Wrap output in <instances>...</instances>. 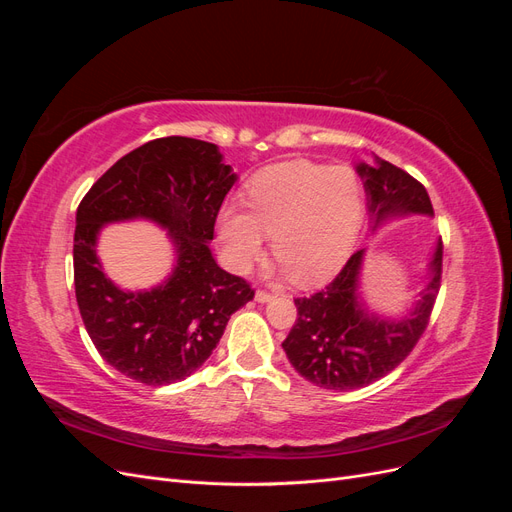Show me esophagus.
<instances>
[{
    "mask_svg": "<svg viewBox=\"0 0 512 512\" xmlns=\"http://www.w3.org/2000/svg\"><path fill=\"white\" fill-rule=\"evenodd\" d=\"M273 299V294L269 290H256V301L258 303H267Z\"/></svg>",
    "mask_w": 512,
    "mask_h": 512,
    "instance_id": "34e87169",
    "label": "esophagus"
}]
</instances>
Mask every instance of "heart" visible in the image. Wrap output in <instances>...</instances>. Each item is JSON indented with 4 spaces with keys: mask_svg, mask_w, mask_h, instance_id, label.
Segmentation results:
<instances>
[{
    "mask_svg": "<svg viewBox=\"0 0 512 512\" xmlns=\"http://www.w3.org/2000/svg\"><path fill=\"white\" fill-rule=\"evenodd\" d=\"M241 205L220 215L222 254L235 271L271 252L297 284L329 280L350 258L365 218L363 181L346 166L286 162L247 181Z\"/></svg>",
    "mask_w": 512,
    "mask_h": 512,
    "instance_id": "heart-1",
    "label": "heart"
}]
</instances>
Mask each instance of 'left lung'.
Listing matches in <instances>:
<instances>
[{
  "label": "left lung",
  "instance_id": "8db88e82",
  "mask_svg": "<svg viewBox=\"0 0 512 512\" xmlns=\"http://www.w3.org/2000/svg\"><path fill=\"white\" fill-rule=\"evenodd\" d=\"M378 166H359L365 177L369 213L380 222L393 213H433L421 181L376 158ZM442 241L431 260V280L414 316L386 322L367 316L356 301L363 250L354 252L331 284L309 297H297L294 320L282 348L292 367L322 389L352 391L393 371L423 337L442 284Z\"/></svg>",
  "mask_w": 512,
  "mask_h": 512
}]
</instances>
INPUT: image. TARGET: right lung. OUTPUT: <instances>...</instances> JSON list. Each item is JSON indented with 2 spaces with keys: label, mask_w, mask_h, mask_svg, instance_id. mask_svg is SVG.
<instances>
[{
  "label": "right lung",
  "mask_w": 512,
  "mask_h": 512,
  "mask_svg": "<svg viewBox=\"0 0 512 512\" xmlns=\"http://www.w3.org/2000/svg\"><path fill=\"white\" fill-rule=\"evenodd\" d=\"M230 166L213 143L185 136L149 141L117 160L76 209L74 292L102 359L136 382L173 384L203 365L230 316L254 288L213 260L209 241L228 190ZM149 217L178 245L171 280L149 293H123L105 280L95 256L106 221Z\"/></svg>",
  "instance_id": "add662e5"
}]
</instances>
